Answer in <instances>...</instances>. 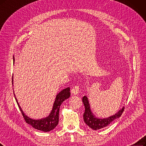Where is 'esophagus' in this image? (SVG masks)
<instances>
[{
    "label": "esophagus",
    "mask_w": 146,
    "mask_h": 146,
    "mask_svg": "<svg viewBox=\"0 0 146 146\" xmlns=\"http://www.w3.org/2000/svg\"><path fill=\"white\" fill-rule=\"evenodd\" d=\"M79 86H75L71 89V93L73 95H77L79 92Z\"/></svg>",
    "instance_id": "obj_1"
}]
</instances>
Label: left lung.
<instances>
[{"instance_id": "obj_1", "label": "left lung", "mask_w": 146, "mask_h": 146, "mask_svg": "<svg viewBox=\"0 0 146 146\" xmlns=\"http://www.w3.org/2000/svg\"><path fill=\"white\" fill-rule=\"evenodd\" d=\"M82 100L85 108V111L83 114L84 121L89 127L93 130H98L107 127L115 119L121 117L124 110V107H123L112 116L106 118H98L95 117L91 111L88 97L86 96H84Z\"/></svg>"}]
</instances>
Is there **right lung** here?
Wrapping results in <instances>:
<instances>
[{
    "label": "right lung",
    "mask_w": 146,
    "mask_h": 146,
    "mask_svg": "<svg viewBox=\"0 0 146 146\" xmlns=\"http://www.w3.org/2000/svg\"><path fill=\"white\" fill-rule=\"evenodd\" d=\"M12 83L13 84V79H12ZM70 88L68 87L66 89L62 90L61 92H60L57 95L56 100H55L54 103L53 104V108L51 110V113L49 115V116L42 118L39 119H34L30 118L28 117L27 115H25L23 110H22L21 106H19V104L17 102V98L15 97V94L14 92V95L15 98H16V101L18 104V106L21 110V113L23 115V117L28 124H30L31 125L36 129L41 130V131L43 132H49L51 130H53L55 127H56L58 123V119H59V110L60 106L62 104V103L65 100L68 99L70 95H71V93H70Z\"/></svg>",
    "instance_id": "add662e5"
}]
</instances>
